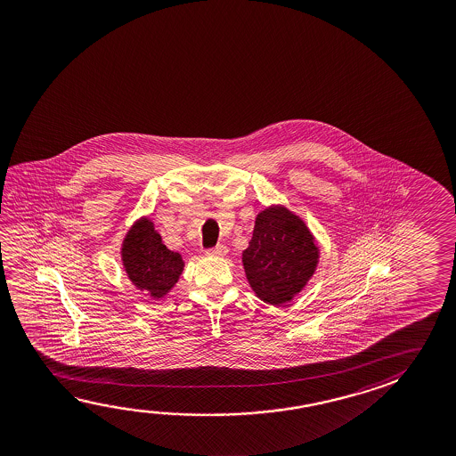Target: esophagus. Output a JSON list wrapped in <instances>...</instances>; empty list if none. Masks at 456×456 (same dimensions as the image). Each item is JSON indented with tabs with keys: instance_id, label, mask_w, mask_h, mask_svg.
I'll use <instances>...</instances> for the list:
<instances>
[{
	"instance_id": "obj_1",
	"label": "esophagus",
	"mask_w": 456,
	"mask_h": 456,
	"mask_svg": "<svg viewBox=\"0 0 456 456\" xmlns=\"http://www.w3.org/2000/svg\"><path fill=\"white\" fill-rule=\"evenodd\" d=\"M205 253L208 254V256L221 257V256L227 254V247H224V245H217V247L208 248Z\"/></svg>"
}]
</instances>
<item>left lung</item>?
I'll use <instances>...</instances> for the list:
<instances>
[{
    "instance_id": "1",
    "label": "left lung",
    "mask_w": 456,
    "mask_h": 456,
    "mask_svg": "<svg viewBox=\"0 0 456 456\" xmlns=\"http://www.w3.org/2000/svg\"><path fill=\"white\" fill-rule=\"evenodd\" d=\"M318 262L314 237L286 208L264 209L256 217L243 265L259 299L281 305L305 286Z\"/></svg>"
}]
</instances>
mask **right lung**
<instances>
[{
	"label": "right lung",
	"mask_w": 456,
	"mask_h": 456,
	"mask_svg": "<svg viewBox=\"0 0 456 456\" xmlns=\"http://www.w3.org/2000/svg\"><path fill=\"white\" fill-rule=\"evenodd\" d=\"M122 261L136 288L160 299L178 281L183 259L162 243L160 235L148 219H142L128 232L124 240Z\"/></svg>",
	"instance_id": "obj_1"
}]
</instances>
